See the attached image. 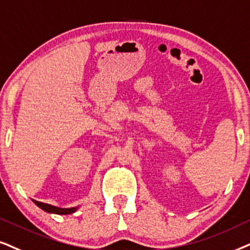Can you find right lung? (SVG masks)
<instances>
[{"label": "right lung", "mask_w": 250, "mask_h": 250, "mask_svg": "<svg viewBox=\"0 0 250 250\" xmlns=\"http://www.w3.org/2000/svg\"><path fill=\"white\" fill-rule=\"evenodd\" d=\"M33 202L38 206L39 208H41L42 210H44L46 212H50V214H57V215H68V214H73V212L76 211L78 207H73V208H59V207H55V206L48 205V204H43V202H39L36 200H33Z\"/></svg>", "instance_id": "right-lung-1"}]
</instances>
